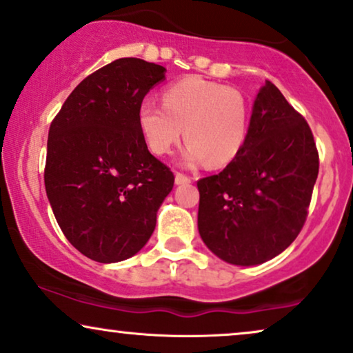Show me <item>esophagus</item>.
<instances>
[{
	"instance_id": "34e87169",
	"label": "esophagus",
	"mask_w": 353,
	"mask_h": 353,
	"mask_svg": "<svg viewBox=\"0 0 353 353\" xmlns=\"http://www.w3.org/2000/svg\"><path fill=\"white\" fill-rule=\"evenodd\" d=\"M186 183H191V178L176 172L175 173V185H186Z\"/></svg>"
}]
</instances>
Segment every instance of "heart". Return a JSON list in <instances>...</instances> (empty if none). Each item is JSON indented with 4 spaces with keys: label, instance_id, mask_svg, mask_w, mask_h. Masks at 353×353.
<instances>
[{
    "label": "heart",
    "instance_id": "1",
    "mask_svg": "<svg viewBox=\"0 0 353 353\" xmlns=\"http://www.w3.org/2000/svg\"><path fill=\"white\" fill-rule=\"evenodd\" d=\"M248 112L240 92L230 87L185 77L162 92V107L144 100L137 107V128L148 148L157 155L172 150L181 134L188 143L180 154L186 167H221L230 162L243 145Z\"/></svg>",
    "mask_w": 353,
    "mask_h": 353
}]
</instances>
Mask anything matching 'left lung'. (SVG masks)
I'll list each match as a JSON object with an SVG mask.
<instances>
[{
  "instance_id": "left-lung-1",
  "label": "left lung",
  "mask_w": 353,
  "mask_h": 353,
  "mask_svg": "<svg viewBox=\"0 0 353 353\" xmlns=\"http://www.w3.org/2000/svg\"><path fill=\"white\" fill-rule=\"evenodd\" d=\"M318 170L308 123L266 81L235 159L198 181V230L205 246L235 266L276 258L303 227Z\"/></svg>"
}]
</instances>
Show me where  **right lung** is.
Listing matches in <instances>:
<instances>
[{
	"instance_id": "right-lung-1",
	"label": "right lung",
	"mask_w": 353,
	"mask_h": 353,
	"mask_svg": "<svg viewBox=\"0 0 353 353\" xmlns=\"http://www.w3.org/2000/svg\"><path fill=\"white\" fill-rule=\"evenodd\" d=\"M165 72L139 58L115 59L72 90L50 126V205L68 241L97 263L143 250L173 188L170 168L137 128V107Z\"/></svg>"
}]
</instances>
